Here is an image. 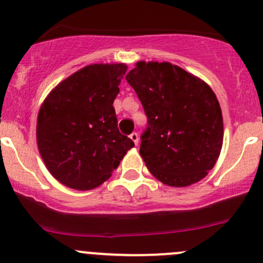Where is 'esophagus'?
I'll use <instances>...</instances> for the list:
<instances>
[{"mask_svg": "<svg viewBox=\"0 0 263 263\" xmlns=\"http://www.w3.org/2000/svg\"><path fill=\"white\" fill-rule=\"evenodd\" d=\"M129 139H131L132 141L135 142V145H136V146H137V145H139V140L140 139H139V135H137L136 132H132V134L129 135Z\"/></svg>", "mask_w": 263, "mask_h": 263, "instance_id": "1", "label": "esophagus"}]
</instances>
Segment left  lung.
<instances>
[{
    "label": "left lung",
    "mask_w": 263,
    "mask_h": 263,
    "mask_svg": "<svg viewBox=\"0 0 263 263\" xmlns=\"http://www.w3.org/2000/svg\"><path fill=\"white\" fill-rule=\"evenodd\" d=\"M126 80L147 117L140 154L150 173L173 187L201 181L214 168L224 136L211 87L168 62H139Z\"/></svg>",
    "instance_id": "obj_1"
}]
</instances>
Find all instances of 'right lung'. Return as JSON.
Instances as JSON below:
<instances>
[{
	"label": "right lung",
	"instance_id": "add662e5",
	"mask_svg": "<svg viewBox=\"0 0 263 263\" xmlns=\"http://www.w3.org/2000/svg\"><path fill=\"white\" fill-rule=\"evenodd\" d=\"M126 71L123 63L86 66L44 100L36 142L50 174L62 184L79 191L98 187L135 146L119 132L113 107Z\"/></svg>",
	"mask_w": 263,
	"mask_h": 263
}]
</instances>
